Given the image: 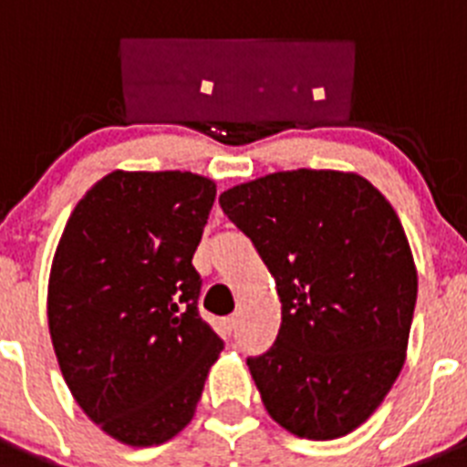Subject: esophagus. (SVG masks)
Wrapping results in <instances>:
<instances>
[{
  "instance_id": "34e87169",
  "label": "esophagus",
  "mask_w": 467,
  "mask_h": 467,
  "mask_svg": "<svg viewBox=\"0 0 467 467\" xmlns=\"http://www.w3.org/2000/svg\"><path fill=\"white\" fill-rule=\"evenodd\" d=\"M236 329H238V317L234 316V317H229V320H226V332L236 334Z\"/></svg>"
}]
</instances>
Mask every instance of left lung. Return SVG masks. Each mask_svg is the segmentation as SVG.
<instances>
[{
	"label": "left lung",
	"instance_id": "1",
	"mask_svg": "<svg viewBox=\"0 0 467 467\" xmlns=\"http://www.w3.org/2000/svg\"><path fill=\"white\" fill-rule=\"evenodd\" d=\"M220 205L283 304L274 346L247 358L264 407L296 437L348 435L407 358L419 278L393 205L356 172L308 168L226 189Z\"/></svg>",
	"mask_w": 467,
	"mask_h": 467
}]
</instances>
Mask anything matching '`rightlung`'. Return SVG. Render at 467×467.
Returning a JSON list of instances; mask_svg holds the SVG:
<instances>
[{
    "label": "right lung",
    "instance_id": "add662e5",
    "mask_svg": "<svg viewBox=\"0 0 467 467\" xmlns=\"http://www.w3.org/2000/svg\"><path fill=\"white\" fill-rule=\"evenodd\" d=\"M193 172L114 171L69 214L48 278V329L65 383L93 423L154 447L193 419L222 339L198 316L193 269L214 203Z\"/></svg>",
    "mask_w": 467,
    "mask_h": 467
}]
</instances>
